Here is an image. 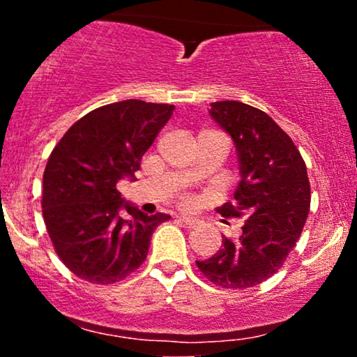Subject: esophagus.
<instances>
[{
	"label": "esophagus",
	"instance_id": "obj_1",
	"mask_svg": "<svg viewBox=\"0 0 357 357\" xmlns=\"http://www.w3.org/2000/svg\"><path fill=\"white\" fill-rule=\"evenodd\" d=\"M178 220L181 221V223H184V225H188V227H196V225L199 223L198 220L196 218H192V216H188V215H183V216H178Z\"/></svg>",
	"mask_w": 357,
	"mask_h": 357
}]
</instances>
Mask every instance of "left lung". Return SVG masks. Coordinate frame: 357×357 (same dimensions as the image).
I'll list each match as a JSON object with an SVG mask.
<instances>
[{
    "label": "left lung",
    "mask_w": 357,
    "mask_h": 357,
    "mask_svg": "<svg viewBox=\"0 0 357 357\" xmlns=\"http://www.w3.org/2000/svg\"><path fill=\"white\" fill-rule=\"evenodd\" d=\"M210 116L236 149L240 183L220 213L247 215L236 240L196 261L203 275L225 289H248L272 277L296 247L310 208L304 159L284 130L264 110L236 100L210 104Z\"/></svg>",
    "instance_id": "obj_1"
}]
</instances>
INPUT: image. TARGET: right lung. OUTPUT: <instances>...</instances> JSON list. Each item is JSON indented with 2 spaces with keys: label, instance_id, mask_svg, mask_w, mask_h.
I'll use <instances>...</instances> for the list:
<instances>
[{
  "label": "right lung",
  "instance_id": "add662e5",
  "mask_svg": "<svg viewBox=\"0 0 357 357\" xmlns=\"http://www.w3.org/2000/svg\"><path fill=\"white\" fill-rule=\"evenodd\" d=\"M174 105L122 100L77 121L52 151L43 173V220L56 255L77 277L114 284L141 267L155 227L117 191L134 173ZM126 211L129 217L123 215Z\"/></svg>",
  "mask_w": 357,
  "mask_h": 357
}]
</instances>
